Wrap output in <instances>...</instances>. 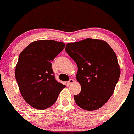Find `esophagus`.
<instances>
[{
  "mask_svg": "<svg viewBox=\"0 0 134 134\" xmlns=\"http://www.w3.org/2000/svg\"><path fill=\"white\" fill-rule=\"evenodd\" d=\"M74 82H75V81H74V80L73 79H70L69 80V81H68V83H67V85H68V86H70V85H72V84L74 83Z\"/></svg>",
  "mask_w": 134,
  "mask_h": 134,
  "instance_id": "1",
  "label": "esophagus"
}]
</instances>
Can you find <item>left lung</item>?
<instances>
[{
  "instance_id": "1",
  "label": "left lung",
  "mask_w": 134,
  "mask_h": 134,
  "mask_svg": "<svg viewBox=\"0 0 134 134\" xmlns=\"http://www.w3.org/2000/svg\"><path fill=\"white\" fill-rule=\"evenodd\" d=\"M66 52L76 63L81 86L75 103L88 111L103 107L112 96L121 74L114 51L104 41L86 38L68 43Z\"/></svg>"
}]
</instances>
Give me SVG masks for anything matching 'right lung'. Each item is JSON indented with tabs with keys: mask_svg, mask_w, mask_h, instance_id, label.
Masks as SVG:
<instances>
[{
	"mask_svg": "<svg viewBox=\"0 0 134 134\" xmlns=\"http://www.w3.org/2000/svg\"><path fill=\"white\" fill-rule=\"evenodd\" d=\"M64 47V42L38 40L30 43L19 55L15 75L23 99L33 108H49L66 87L55 80L51 64Z\"/></svg>",
	"mask_w": 134,
	"mask_h": 134,
	"instance_id": "right-lung-1",
	"label": "right lung"
}]
</instances>
